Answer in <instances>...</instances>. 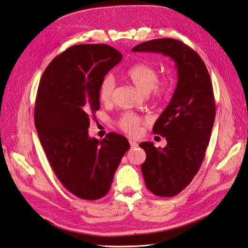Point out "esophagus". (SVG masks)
<instances>
[{
  "label": "esophagus",
  "mask_w": 248,
  "mask_h": 248,
  "mask_svg": "<svg viewBox=\"0 0 248 248\" xmlns=\"http://www.w3.org/2000/svg\"><path fill=\"white\" fill-rule=\"evenodd\" d=\"M129 141H130V144H131V147L132 148H137V147H138V143H137L136 141H134L132 139H130Z\"/></svg>",
  "instance_id": "1"
}]
</instances>
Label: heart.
Instances as JSON below:
<instances>
[{
	"mask_svg": "<svg viewBox=\"0 0 248 248\" xmlns=\"http://www.w3.org/2000/svg\"><path fill=\"white\" fill-rule=\"evenodd\" d=\"M125 76L132 84L143 93H151L152 99L164 100L170 97L172 91L170 80H158V71L149 63H135L126 70ZM115 79L111 75L103 78L99 87V98L104 103H109L113 98ZM142 117L133 112H124L118 118L117 124L123 131L130 135L139 133Z\"/></svg>",
	"mask_w": 248,
	"mask_h": 248,
	"instance_id": "heart-1",
	"label": "heart"
}]
</instances>
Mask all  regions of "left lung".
<instances>
[{"mask_svg":"<svg viewBox=\"0 0 248 248\" xmlns=\"http://www.w3.org/2000/svg\"><path fill=\"white\" fill-rule=\"evenodd\" d=\"M133 52L159 53L176 62L178 82L170 104L153 125L166 138L164 148L142 142L145 185L153 194L172 197L185 189L203 161L216 117L209 73L199 55L181 41L156 39L139 44Z\"/></svg>","mask_w":248,"mask_h":248,"instance_id":"left-lung-1","label":"left lung"}]
</instances>
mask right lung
Returning <instances> with one entry per match:
<instances>
[{"label": "right lung", "instance_id": "right-lung-1", "mask_svg": "<svg viewBox=\"0 0 248 248\" xmlns=\"http://www.w3.org/2000/svg\"><path fill=\"white\" fill-rule=\"evenodd\" d=\"M123 55L104 44L76 45L44 71L35 99L34 124L61 184L85 200L105 196L116 169L130 149L125 137L89 136L90 119L100 109L99 87Z\"/></svg>", "mask_w": 248, "mask_h": 248}]
</instances>
